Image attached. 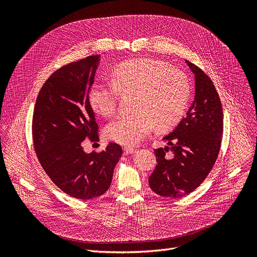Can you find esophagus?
I'll list each match as a JSON object with an SVG mask.
<instances>
[{"label":"esophagus","mask_w":257,"mask_h":257,"mask_svg":"<svg viewBox=\"0 0 257 257\" xmlns=\"http://www.w3.org/2000/svg\"><path fill=\"white\" fill-rule=\"evenodd\" d=\"M123 151H124L125 155H130V154H133L135 152V150L133 148H129V146H125Z\"/></svg>","instance_id":"esophagus-1"}]
</instances>
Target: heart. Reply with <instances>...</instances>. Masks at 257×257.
I'll use <instances>...</instances> for the list:
<instances>
[{
  "label": "heart",
  "mask_w": 257,
  "mask_h": 257,
  "mask_svg": "<svg viewBox=\"0 0 257 257\" xmlns=\"http://www.w3.org/2000/svg\"><path fill=\"white\" fill-rule=\"evenodd\" d=\"M112 82H95L88 100L94 112L112 115L117 106L118 90L135 91L130 114L109 122L105 136L123 145H135L156 126L169 129L182 119L190 97V84L184 73L168 63L154 59H133L118 64L111 72Z\"/></svg>",
  "instance_id": "b5f03b06"
}]
</instances>
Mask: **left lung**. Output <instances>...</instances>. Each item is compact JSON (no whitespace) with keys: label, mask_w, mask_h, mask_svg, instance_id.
Segmentation results:
<instances>
[{"label":"left lung","mask_w":257,"mask_h":257,"mask_svg":"<svg viewBox=\"0 0 257 257\" xmlns=\"http://www.w3.org/2000/svg\"><path fill=\"white\" fill-rule=\"evenodd\" d=\"M195 77V97L186 117L155 150L158 165L150 187L161 196L180 198L195 190L212 169L223 136V107L211 79L186 60ZM169 152V154L166 153Z\"/></svg>","instance_id":"left-lung-1"}]
</instances>
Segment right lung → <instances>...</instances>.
Listing matches in <instances>:
<instances>
[{
	"label": "right lung",
	"instance_id": "1",
	"mask_svg": "<svg viewBox=\"0 0 257 257\" xmlns=\"http://www.w3.org/2000/svg\"><path fill=\"white\" fill-rule=\"evenodd\" d=\"M100 55L89 56L55 71L43 85L32 117L38 159L50 179L66 194L88 200L102 195L112 183L122 148L86 154L85 138L98 140V126L88 100Z\"/></svg>",
	"mask_w": 257,
	"mask_h": 257
}]
</instances>
